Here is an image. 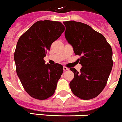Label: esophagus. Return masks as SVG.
<instances>
[{"label":"esophagus","instance_id":"1","mask_svg":"<svg viewBox=\"0 0 122 122\" xmlns=\"http://www.w3.org/2000/svg\"><path fill=\"white\" fill-rule=\"evenodd\" d=\"M63 70H64V71H67V70H69V68H67V67H66V66H63Z\"/></svg>","mask_w":122,"mask_h":122}]
</instances>
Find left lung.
<instances>
[{"label": "left lung", "mask_w": 122, "mask_h": 122, "mask_svg": "<svg viewBox=\"0 0 122 122\" xmlns=\"http://www.w3.org/2000/svg\"><path fill=\"white\" fill-rule=\"evenodd\" d=\"M63 23L66 39L80 56L78 61L82 66L80 72L70 68L74 74L70 88L80 99H93L106 85L113 66L112 48L103 35L87 24L75 21Z\"/></svg>", "instance_id": "8db88e82"}]
</instances>
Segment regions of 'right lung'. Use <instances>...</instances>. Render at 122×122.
Wrapping results in <instances>:
<instances>
[{
    "label": "right lung",
    "instance_id": "obj_1",
    "mask_svg": "<svg viewBox=\"0 0 122 122\" xmlns=\"http://www.w3.org/2000/svg\"><path fill=\"white\" fill-rule=\"evenodd\" d=\"M65 27L59 21H39L19 39L14 53L16 73L31 97L44 100L52 96L63 72L61 64H45L43 58Z\"/></svg>",
    "mask_w": 122,
    "mask_h": 122
}]
</instances>
